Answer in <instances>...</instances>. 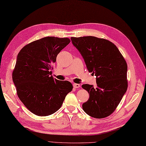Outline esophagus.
Instances as JSON below:
<instances>
[{"label": "esophagus", "instance_id": "esophagus-1", "mask_svg": "<svg viewBox=\"0 0 146 146\" xmlns=\"http://www.w3.org/2000/svg\"><path fill=\"white\" fill-rule=\"evenodd\" d=\"M73 87L75 88H79L80 87V85L78 84H73Z\"/></svg>", "mask_w": 146, "mask_h": 146}]
</instances>
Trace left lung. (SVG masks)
I'll return each mask as SVG.
<instances>
[{"label": "left lung", "mask_w": 146, "mask_h": 146, "mask_svg": "<svg viewBox=\"0 0 146 146\" xmlns=\"http://www.w3.org/2000/svg\"><path fill=\"white\" fill-rule=\"evenodd\" d=\"M73 45L83 57L87 68L96 76L97 87L83 84L89 94L84 111L95 118H104L115 111L127 88V64L116 46L95 36L71 37Z\"/></svg>", "instance_id": "1"}]
</instances>
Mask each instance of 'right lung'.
<instances>
[{
    "label": "right lung",
    "mask_w": 146,
    "mask_h": 146,
    "mask_svg": "<svg viewBox=\"0 0 146 146\" xmlns=\"http://www.w3.org/2000/svg\"><path fill=\"white\" fill-rule=\"evenodd\" d=\"M70 42L67 38L44 37L25 46L17 55L13 82L20 100L35 115L54 113L72 90L70 82L51 76L57 56Z\"/></svg>",
    "instance_id": "1"
}]
</instances>
